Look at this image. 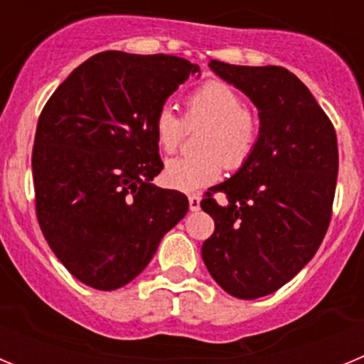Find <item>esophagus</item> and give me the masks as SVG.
Masks as SVG:
<instances>
[{
    "mask_svg": "<svg viewBox=\"0 0 364 364\" xmlns=\"http://www.w3.org/2000/svg\"><path fill=\"white\" fill-rule=\"evenodd\" d=\"M188 200H189V210L191 211L200 210V195H198V193H191V195H188Z\"/></svg>",
    "mask_w": 364,
    "mask_h": 364,
    "instance_id": "1",
    "label": "esophagus"
}]
</instances>
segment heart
Here are the masks:
<instances>
[{
  "instance_id": "b5f03b06",
  "label": "heart",
  "mask_w": 364,
  "mask_h": 364,
  "mask_svg": "<svg viewBox=\"0 0 364 364\" xmlns=\"http://www.w3.org/2000/svg\"><path fill=\"white\" fill-rule=\"evenodd\" d=\"M184 125H205L198 138L200 154L173 159L164 167L167 186L195 191L213 184L226 166L239 171L253 159L260 142L262 125L253 109L244 107V98L224 82L202 83L184 100V120L169 107H162L153 120V133L160 151L171 154L184 140Z\"/></svg>"
}]
</instances>
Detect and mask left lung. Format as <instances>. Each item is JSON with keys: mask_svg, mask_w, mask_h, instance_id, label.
<instances>
[{"mask_svg": "<svg viewBox=\"0 0 364 364\" xmlns=\"http://www.w3.org/2000/svg\"><path fill=\"white\" fill-rule=\"evenodd\" d=\"M210 67L250 96L262 133L253 159L200 202L215 220L202 259L230 295L264 297L310 262L326 235L339 169L336 129L308 87L284 67L218 60ZM217 192L227 195L224 206Z\"/></svg>", "mask_w": 364, "mask_h": 364, "instance_id": "obj_1", "label": "left lung"}]
</instances>
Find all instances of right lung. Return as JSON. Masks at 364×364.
<instances>
[{"label": "right lung", "mask_w": 364, "mask_h": 364, "mask_svg": "<svg viewBox=\"0 0 364 364\" xmlns=\"http://www.w3.org/2000/svg\"><path fill=\"white\" fill-rule=\"evenodd\" d=\"M198 67L169 54L105 50L76 67L38 118L36 217L54 255L96 290H117L149 264L188 213L162 171L153 120Z\"/></svg>", "instance_id": "add662e5"}]
</instances>
